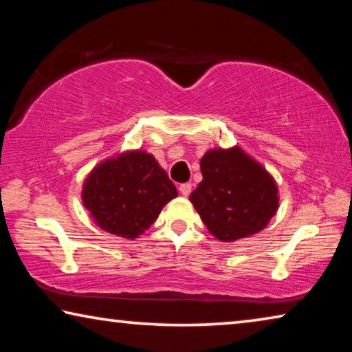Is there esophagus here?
I'll return each instance as SVG.
<instances>
[{"label": "esophagus", "mask_w": 352, "mask_h": 352, "mask_svg": "<svg viewBox=\"0 0 352 352\" xmlns=\"http://www.w3.org/2000/svg\"><path fill=\"white\" fill-rule=\"evenodd\" d=\"M190 190H192V184H190V183L180 184V192H182V195H184V197L190 194Z\"/></svg>", "instance_id": "esophagus-1"}]
</instances>
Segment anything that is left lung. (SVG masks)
<instances>
[{"label":"left lung","instance_id":"left-lung-1","mask_svg":"<svg viewBox=\"0 0 352 352\" xmlns=\"http://www.w3.org/2000/svg\"><path fill=\"white\" fill-rule=\"evenodd\" d=\"M200 169L204 180L189 200L219 241L233 242L259 233L275 216V180L239 147L206 152Z\"/></svg>","mask_w":352,"mask_h":352}]
</instances>
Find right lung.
Returning a JSON list of instances; mask_svg holds the SVG:
<instances>
[{"label":"right lung","mask_w":352,"mask_h":352,"mask_svg":"<svg viewBox=\"0 0 352 352\" xmlns=\"http://www.w3.org/2000/svg\"><path fill=\"white\" fill-rule=\"evenodd\" d=\"M177 197L175 184L151 153L136 151L100 163L83 183L82 200L100 228L135 239Z\"/></svg>","instance_id":"1"}]
</instances>
